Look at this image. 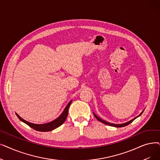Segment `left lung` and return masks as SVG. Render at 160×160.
Listing matches in <instances>:
<instances>
[{"mask_svg":"<svg viewBox=\"0 0 160 160\" xmlns=\"http://www.w3.org/2000/svg\"><path fill=\"white\" fill-rule=\"evenodd\" d=\"M144 111V110H143ZM143 111L142 112L138 115V116H137V117H135V118H133V120H130V121H129V122H126V123H121V124H114V123H109V122H106V121H105V120H102L101 118H100L99 117H98L97 116L95 113H93V115L95 116V118L97 120H99V122H102V123H104V124H106V125H107V126H112V127H116V128H122V127H125V126H128V125H129V123H131L133 121H134L137 118H138V116H140L142 114V112H143Z\"/></svg>","mask_w":160,"mask_h":160,"instance_id":"left-lung-1","label":"left lung"}]
</instances>
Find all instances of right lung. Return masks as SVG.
<instances>
[{
	"instance_id": "obj_1",
	"label": "right lung",
	"mask_w": 160,
	"mask_h": 160,
	"mask_svg": "<svg viewBox=\"0 0 160 160\" xmlns=\"http://www.w3.org/2000/svg\"><path fill=\"white\" fill-rule=\"evenodd\" d=\"M71 102H72V100L68 102V104L67 105V107L65 108L63 112H62V114L58 118L54 120L52 122H50L47 123H44V124L32 123L29 122H27V121L23 120L22 118H21L17 113H16V114L17 115V116L18 117V118L21 121L24 122L27 125H28L29 127L32 128L34 130H37L38 131H42V132L50 131H52L55 129H56L57 128L59 127L60 126H61V125L65 122V121L67 118V115H68V108H69V107H70Z\"/></svg>"
}]
</instances>
